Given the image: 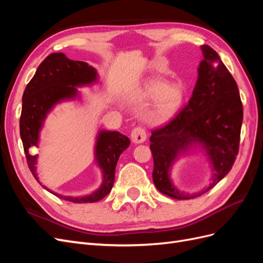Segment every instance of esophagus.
I'll use <instances>...</instances> for the list:
<instances>
[{
    "instance_id": "34e87169",
    "label": "esophagus",
    "mask_w": 263,
    "mask_h": 263,
    "mask_svg": "<svg viewBox=\"0 0 263 263\" xmlns=\"http://www.w3.org/2000/svg\"><path fill=\"white\" fill-rule=\"evenodd\" d=\"M130 138L134 144H142L147 138L146 130L142 127H136V128L133 129Z\"/></svg>"
}]
</instances>
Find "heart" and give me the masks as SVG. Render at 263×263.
<instances>
[{
    "instance_id": "heart-1",
    "label": "heart",
    "mask_w": 263,
    "mask_h": 263,
    "mask_svg": "<svg viewBox=\"0 0 263 263\" xmlns=\"http://www.w3.org/2000/svg\"><path fill=\"white\" fill-rule=\"evenodd\" d=\"M145 94L153 99L154 115L168 119L176 114L184 100V90L178 83H166L161 79H154L145 85Z\"/></svg>"
}]
</instances>
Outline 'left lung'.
Segmentation results:
<instances>
[{"label":"left lung","instance_id":"left-lung-1","mask_svg":"<svg viewBox=\"0 0 263 263\" xmlns=\"http://www.w3.org/2000/svg\"><path fill=\"white\" fill-rule=\"evenodd\" d=\"M203 60L187 105L162 128L153 132V180L158 191L176 200H190L214 187L232 169L238 154L242 104L237 83L219 55L201 46ZM198 148L211 164V183L197 194L180 191L171 179L174 163Z\"/></svg>","mask_w":263,"mask_h":263}]
</instances>
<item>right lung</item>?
Returning <instances> with one entry per match:
<instances>
[{"mask_svg": "<svg viewBox=\"0 0 263 263\" xmlns=\"http://www.w3.org/2000/svg\"><path fill=\"white\" fill-rule=\"evenodd\" d=\"M99 83L95 68L83 61L67 58L62 52H53L36 70L22 99L20 133L29 170L41 185L62 200L73 203H94L105 197L113 187L116 164L123 151L129 147V138L119 132L99 130L95 138L94 160L102 172V183L91 194L66 196L43 185L37 173L38 155H31V147H39L41 132L48 114L62 102L81 100L78 87Z\"/></svg>", "mask_w": 263, "mask_h": 263, "instance_id": "right-lung-1", "label": "right lung"}]
</instances>
